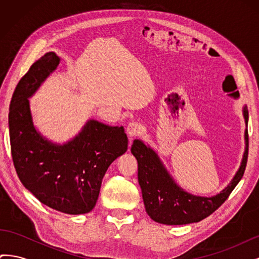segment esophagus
<instances>
[{
	"label": "esophagus",
	"instance_id": "1",
	"mask_svg": "<svg viewBox=\"0 0 259 259\" xmlns=\"http://www.w3.org/2000/svg\"><path fill=\"white\" fill-rule=\"evenodd\" d=\"M127 134L131 138H134L137 137L139 135H142L143 133V125L138 123V122H131L127 125V128H126Z\"/></svg>",
	"mask_w": 259,
	"mask_h": 259
}]
</instances>
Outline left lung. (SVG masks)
I'll list each match as a JSON object with an SVG mask.
<instances>
[{"mask_svg":"<svg viewBox=\"0 0 259 259\" xmlns=\"http://www.w3.org/2000/svg\"><path fill=\"white\" fill-rule=\"evenodd\" d=\"M245 123L248 122L244 108ZM246 148L238 173L228 187L215 197L200 198L183 191L163 167L158 155L140 140H135L131 151L138 162V183L142 188L146 211L154 222L164 225L198 223L223 205L243 177L248 155V133L245 132Z\"/></svg>","mask_w":259,"mask_h":259,"instance_id":"obj_1","label":"left lung"}]
</instances>
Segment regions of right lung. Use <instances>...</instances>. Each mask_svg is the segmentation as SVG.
I'll return each mask as SVG.
<instances>
[{
    "instance_id": "add662e5",
    "label": "right lung",
    "mask_w": 259,
    "mask_h": 259,
    "mask_svg": "<svg viewBox=\"0 0 259 259\" xmlns=\"http://www.w3.org/2000/svg\"><path fill=\"white\" fill-rule=\"evenodd\" d=\"M59 60L55 53H46L15 89L9 113L11 151L20 182L38 201L66 214H85L96 205L106 171L127 150L128 139L123 126L94 120L64 146H55L38 134L28 98Z\"/></svg>"
}]
</instances>
